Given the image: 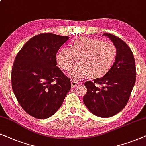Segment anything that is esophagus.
<instances>
[{
  "label": "esophagus",
  "instance_id": "esophagus-1",
  "mask_svg": "<svg viewBox=\"0 0 146 146\" xmlns=\"http://www.w3.org/2000/svg\"><path fill=\"white\" fill-rule=\"evenodd\" d=\"M79 84H80V82H79L78 81L74 80V79H73V80L71 81V86L73 87L78 86Z\"/></svg>",
  "mask_w": 146,
  "mask_h": 146
}]
</instances>
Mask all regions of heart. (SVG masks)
<instances>
[{
    "instance_id": "obj_1",
    "label": "heart",
    "mask_w": 146,
    "mask_h": 146,
    "mask_svg": "<svg viewBox=\"0 0 146 146\" xmlns=\"http://www.w3.org/2000/svg\"><path fill=\"white\" fill-rule=\"evenodd\" d=\"M117 49L111 42L96 38H79L71 48L63 47L59 50L56 60L63 71L71 69L79 58L80 63L69 72L75 79L89 76L96 79L102 78L110 71L115 61Z\"/></svg>"
}]
</instances>
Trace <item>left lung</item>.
Masks as SVG:
<instances>
[{
  "instance_id": "left-lung-1",
  "label": "left lung",
  "mask_w": 146,
  "mask_h": 146,
  "mask_svg": "<svg viewBox=\"0 0 146 146\" xmlns=\"http://www.w3.org/2000/svg\"><path fill=\"white\" fill-rule=\"evenodd\" d=\"M117 49L115 61L110 71L102 78L85 83L87 91L83 103L93 114L110 117L127 105L136 79L135 59L129 46L113 35L104 33Z\"/></svg>"
}]
</instances>
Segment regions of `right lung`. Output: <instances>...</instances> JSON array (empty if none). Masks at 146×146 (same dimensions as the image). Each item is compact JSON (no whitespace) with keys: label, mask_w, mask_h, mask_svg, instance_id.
Masks as SVG:
<instances>
[{"label":"right lung","mask_w":146,"mask_h":146,"mask_svg":"<svg viewBox=\"0 0 146 146\" xmlns=\"http://www.w3.org/2000/svg\"><path fill=\"white\" fill-rule=\"evenodd\" d=\"M68 36L41 33L30 38L15 57L11 73L17 101L29 115L46 119L57 111L71 81L57 66L56 56Z\"/></svg>","instance_id":"1"}]
</instances>
